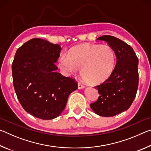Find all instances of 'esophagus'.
<instances>
[{
	"mask_svg": "<svg viewBox=\"0 0 151 151\" xmlns=\"http://www.w3.org/2000/svg\"><path fill=\"white\" fill-rule=\"evenodd\" d=\"M84 87H85V86H84L83 85H82L81 83H78V89L84 88Z\"/></svg>",
	"mask_w": 151,
	"mask_h": 151,
	"instance_id": "obj_1",
	"label": "esophagus"
}]
</instances>
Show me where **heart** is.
Here are the masks:
<instances>
[{"mask_svg": "<svg viewBox=\"0 0 151 151\" xmlns=\"http://www.w3.org/2000/svg\"><path fill=\"white\" fill-rule=\"evenodd\" d=\"M114 50L109 45L85 44L75 47L58 60V66L68 74L79 69L88 83L99 85L111 77L116 66Z\"/></svg>", "mask_w": 151, "mask_h": 151, "instance_id": "heart-1", "label": "heart"}]
</instances>
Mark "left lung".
Returning <instances> with one entry per match:
<instances>
[{
  "label": "left lung",
  "instance_id": "obj_1",
  "mask_svg": "<svg viewBox=\"0 0 151 151\" xmlns=\"http://www.w3.org/2000/svg\"><path fill=\"white\" fill-rule=\"evenodd\" d=\"M96 39L106 42L113 48L116 63L111 77L94 86L100 95L90 106L99 116H115L129 109L136 96L139 85V59L133 48L118 38L104 35Z\"/></svg>",
  "mask_w": 151,
  "mask_h": 151
}]
</instances>
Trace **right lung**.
Instances as JSON below:
<instances>
[{"mask_svg": "<svg viewBox=\"0 0 151 151\" xmlns=\"http://www.w3.org/2000/svg\"><path fill=\"white\" fill-rule=\"evenodd\" d=\"M61 49L59 45L37 38L22 45L14 55L12 73L18 100L37 118H57L69 94L77 89L74 79L57 72L55 63Z\"/></svg>", "mask_w": 151, "mask_h": 151, "instance_id": "right-lung-1", "label": "right lung"}]
</instances>
